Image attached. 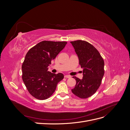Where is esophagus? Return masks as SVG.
<instances>
[{
  "mask_svg": "<svg viewBox=\"0 0 130 130\" xmlns=\"http://www.w3.org/2000/svg\"><path fill=\"white\" fill-rule=\"evenodd\" d=\"M64 77H66V78H70L71 77V76H70V75H65L64 76Z\"/></svg>",
  "mask_w": 130,
  "mask_h": 130,
  "instance_id": "obj_1",
  "label": "esophagus"
}]
</instances>
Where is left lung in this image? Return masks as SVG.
Wrapping results in <instances>:
<instances>
[{
  "label": "left lung",
  "mask_w": 130,
  "mask_h": 130,
  "mask_svg": "<svg viewBox=\"0 0 130 130\" xmlns=\"http://www.w3.org/2000/svg\"><path fill=\"white\" fill-rule=\"evenodd\" d=\"M70 43L83 69L82 80L73 77L76 80V85L72 92L77 97L86 99L93 95L100 87L105 72L104 61L98 50L89 43L82 40Z\"/></svg>",
  "instance_id": "8db88e82"
}]
</instances>
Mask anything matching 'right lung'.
Masks as SVG:
<instances>
[{"label":"right lung","instance_id":"1","mask_svg":"<svg viewBox=\"0 0 130 130\" xmlns=\"http://www.w3.org/2000/svg\"><path fill=\"white\" fill-rule=\"evenodd\" d=\"M67 43L42 41L26 53L22 66V79L29 93L36 99L45 100L52 96L63 78V74L48 72V67Z\"/></svg>","mask_w":130,"mask_h":130}]
</instances>
